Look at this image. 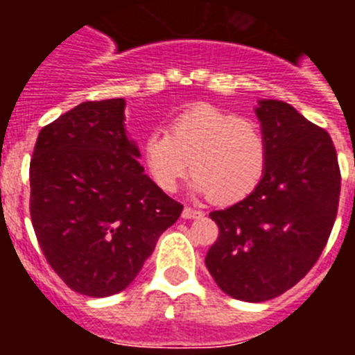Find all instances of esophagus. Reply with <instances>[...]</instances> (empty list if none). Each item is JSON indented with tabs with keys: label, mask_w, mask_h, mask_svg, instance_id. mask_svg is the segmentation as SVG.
<instances>
[{
	"label": "esophagus",
	"mask_w": 355,
	"mask_h": 355,
	"mask_svg": "<svg viewBox=\"0 0 355 355\" xmlns=\"http://www.w3.org/2000/svg\"><path fill=\"white\" fill-rule=\"evenodd\" d=\"M205 215L202 211H199V209H192L188 208V206H184L183 208V213H181V216H183L184 220H190V218H200V216Z\"/></svg>",
	"instance_id": "1"
}]
</instances>
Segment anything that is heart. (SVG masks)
<instances>
[{
  "label": "heart",
  "instance_id": "b5f03b06",
  "mask_svg": "<svg viewBox=\"0 0 355 355\" xmlns=\"http://www.w3.org/2000/svg\"><path fill=\"white\" fill-rule=\"evenodd\" d=\"M142 156L163 192H174L192 165L197 193L209 196L216 205H233L261 183L266 140L256 122L200 103L175 115L168 135L150 131Z\"/></svg>",
  "mask_w": 355,
  "mask_h": 355
}]
</instances>
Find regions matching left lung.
<instances>
[{"mask_svg":"<svg viewBox=\"0 0 355 355\" xmlns=\"http://www.w3.org/2000/svg\"><path fill=\"white\" fill-rule=\"evenodd\" d=\"M266 140L258 188L236 205L211 211L218 238L206 266L224 293L265 302L311 270L336 220L341 175L334 144L291 105L256 106Z\"/></svg>","mask_w":355,"mask_h":355,"instance_id":"left-lung-1","label":"left lung"}]
</instances>
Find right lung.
<instances>
[{"label":"right lung","instance_id":"add662e5","mask_svg":"<svg viewBox=\"0 0 355 355\" xmlns=\"http://www.w3.org/2000/svg\"><path fill=\"white\" fill-rule=\"evenodd\" d=\"M122 97L87 101L44 126L30 163V215L53 270L71 290H126L183 206L144 174Z\"/></svg>","mask_w":355,"mask_h":355}]
</instances>
